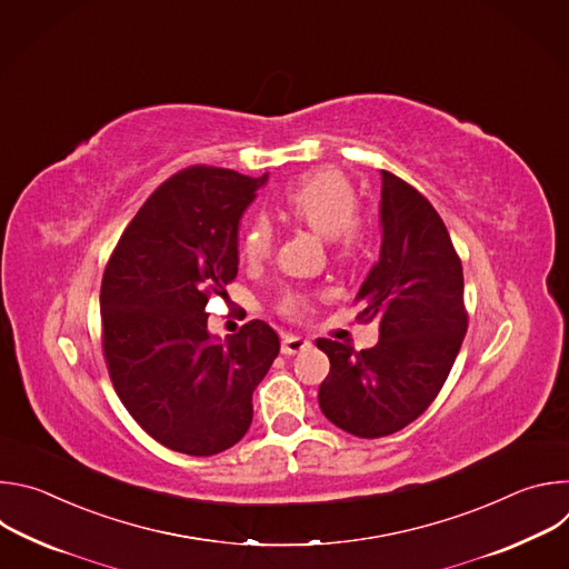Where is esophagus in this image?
Listing matches in <instances>:
<instances>
[{
    "instance_id": "1",
    "label": "esophagus",
    "mask_w": 569,
    "mask_h": 569,
    "mask_svg": "<svg viewBox=\"0 0 569 569\" xmlns=\"http://www.w3.org/2000/svg\"><path fill=\"white\" fill-rule=\"evenodd\" d=\"M306 349H310V342L299 338V336H286L283 342H281V353L283 356H297V353H301Z\"/></svg>"
}]
</instances>
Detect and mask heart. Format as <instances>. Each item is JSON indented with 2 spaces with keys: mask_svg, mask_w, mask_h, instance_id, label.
<instances>
[{
  "mask_svg": "<svg viewBox=\"0 0 569 569\" xmlns=\"http://www.w3.org/2000/svg\"><path fill=\"white\" fill-rule=\"evenodd\" d=\"M358 207L360 198L353 182L333 167L301 176L283 189L279 200V209L288 218L310 227L321 236H329L340 254H349L358 246ZM272 246L274 229L270 220L261 216L254 218L240 240L242 257L250 263H259L270 257ZM281 310L288 317H301L308 310V299L301 295H288L281 303Z\"/></svg>",
  "mask_w": 569,
  "mask_h": 569,
  "instance_id": "b5f03b06",
  "label": "heart"
}]
</instances>
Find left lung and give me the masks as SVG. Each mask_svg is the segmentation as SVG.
Masks as SVG:
<instances>
[{"mask_svg": "<svg viewBox=\"0 0 569 569\" xmlns=\"http://www.w3.org/2000/svg\"><path fill=\"white\" fill-rule=\"evenodd\" d=\"M380 176V259L356 295L358 319L378 321V345L317 340L331 360L319 408L360 439L393 435L430 408L468 329L463 270L441 216L408 182Z\"/></svg>", "mask_w": 569, "mask_h": 569, "instance_id": "1", "label": "left lung"}]
</instances>
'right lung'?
<instances>
[{"instance_id": "right-lung-1", "label": "right lung", "mask_w": 569, "mask_h": 569, "mask_svg": "<svg viewBox=\"0 0 569 569\" xmlns=\"http://www.w3.org/2000/svg\"><path fill=\"white\" fill-rule=\"evenodd\" d=\"M268 182L191 167L161 184L121 233L101 283L103 356L130 417L161 446L193 457L238 443L279 336L252 319L224 342L207 301L238 272V222Z\"/></svg>"}]
</instances>
